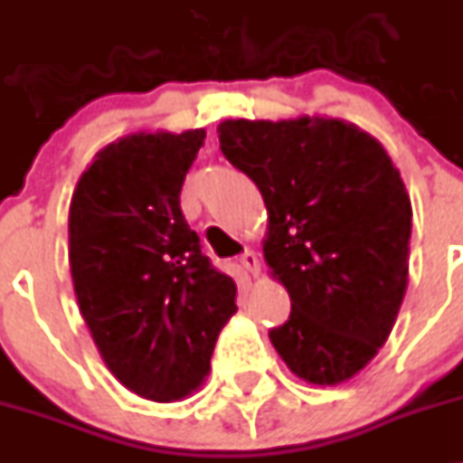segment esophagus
I'll return each mask as SVG.
<instances>
[{
    "mask_svg": "<svg viewBox=\"0 0 463 463\" xmlns=\"http://www.w3.org/2000/svg\"><path fill=\"white\" fill-rule=\"evenodd\" d=\"M239 262H241V267H243V269L248 271V274H252V276L260 274V260H258V255H255V252H252V250L243 252V255H241V258H239Z\"/></svg>",
    "mask_w": 463,
    "mask_h": 463,
    "instance_id": "obj_1",
    "label": "esophagus"
}]
</instances>
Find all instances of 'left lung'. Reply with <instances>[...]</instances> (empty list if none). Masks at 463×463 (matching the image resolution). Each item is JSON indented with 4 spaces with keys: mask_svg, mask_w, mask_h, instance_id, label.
<instances>
[{
    "mask_svg": "<svg viewBox=\"0 0 463 463\" xmlns=\"http://www.w3.org/2000/svg\"><path fill=\"white\" fill-rule=\"evenodd\" d=\"M217 133L269 213L264 260L290 295L271 345L309 384L346 382L386 342L408 288L412 205L401 173L342 118H227Z\"/></svg>",
    "mask_w": 463,
    "mask_h": 463,
    "instance_id": "obj_1",
    "label": "left lung"
}]
</instances>
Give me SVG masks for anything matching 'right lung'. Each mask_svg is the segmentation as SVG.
Listing matches in <instances>:
<instances>
[{"mask_svg": "<svg viewBox=\"0 0 463 463\" xmlns=\"http://www.w3.org/2000/svg\"><path fill=\"white\" fill-rule=\"evenodd\" d=\"M205 137L133 133L96 154L70 203V271L109 373L154 402L187 398L236 311V283L201 252L180 192Z\"/></svg>", "mask_w": 463, "mask_h": 463, "instance_id": "obj_1", "label": "right lung"}]
</instances>
